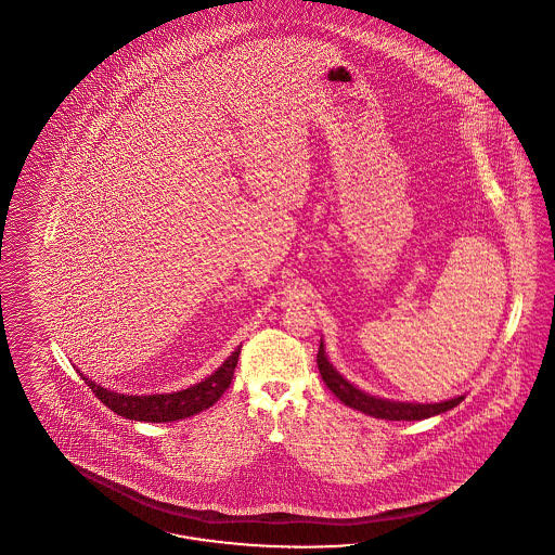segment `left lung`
I'll return each mask as SVG.
<instances>
[{"label":"left lung","instance_id":"8db88e82","mask_svg":"<svg viewBox=\"0 0 555 555\" xmlns=\"http://www.w3.org/2000/svg\"><path fill=\"white\" fill-rule=\"evenodd\" d=\"M318 370L324 384L333 390L334 397L345 402L347 406L357 409L365 415H372L376 420H388V422H417V420H427L434 415L446 413L461 404L465 400V395L454 397V399L442 400V402H402V400L382 399L367 395L359 390L345 376L336 372L333 363L328 361L326 351H324V340H320L318 349Z\"/></svg>","mask_w":555,"mask_h":555}]
</instances>
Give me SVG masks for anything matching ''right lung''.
I'll return each instance as SVG.
<instances>
[{
  "instance_id": "add662e5",
  "label": "right lung",
  "mask_w": 555,
  "mask_h": 555,
  "mask_svg": "<svg viewBox=\"0 0 555 555\" xmlns=\"http://www.w3.org/2000/svg\"><path fill=\"white\" fill-rule=\"evenodd\" d=\"M240 353H242V347H237L231 356L227 357L222 361L221 367H217L215 374L204 377L202 382L185 388V390L165 392V395H144V397L121 395V392L99 386L90 377L80 374V370H78V374L89 384L90 390L94 392L96 399H101V402L107 404L113 413H117L126 420L146 423L178 422V420L196 415L221 399L233 379Z\"/></svg>"
}]
</instances>
